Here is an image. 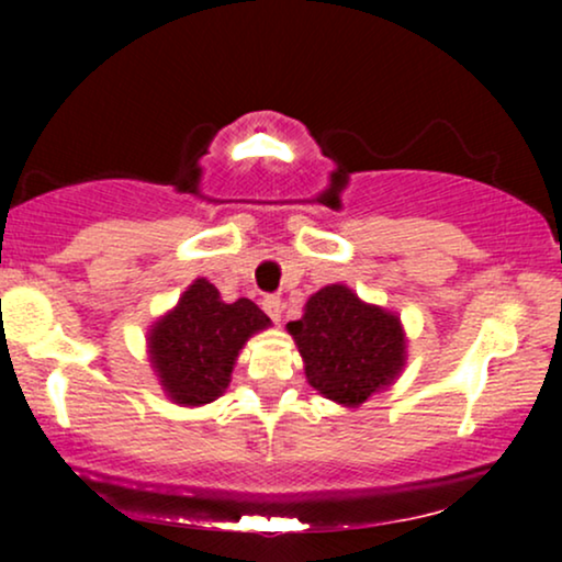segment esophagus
I'll list each match as a JSON object with an SVG mask.
<instances>
[{"label": "esophagus", "mask_w": 562, "mask_h": 562, "mask_svg": "<svg viewBox=\"0 0 562 562\" xmlns=\"http://www.w3.org/2000/svg\"><path fill=\"white\" fill-rule=\"evenodd\" d=\"M281 310H283V306H281V299L279 296H266L263 299V312L273 322H281Z\"/></svg>", "instance_id": "1"}]
</instances>
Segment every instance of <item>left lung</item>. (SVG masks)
I'll use <instances>...</instances> for the list:
<instances>
[{
  "label": "left lung",
  "mask_w": 562,
  "mask_h": 562,
  "mask_svg": "<svg viewBox=\"0 0 562 562\" xmlns=\"http://www.w3.org/2000/svg\"><path fill=\"white\" fill-rule=\"evenodd\" d=\"M306 381L329 402L358 409L386 391L406 366V333L396 312L368 304L345 283L312 294L286 325Z\"/></svg>",
  "instance_id": "1"
}]
</instances>
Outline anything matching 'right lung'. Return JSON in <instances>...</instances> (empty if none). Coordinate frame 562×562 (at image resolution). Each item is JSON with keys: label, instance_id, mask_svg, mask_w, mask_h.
I'll list each match as a JSON object with an SVG mask.
<instances>
[{"label": "right lung", "instance_id": "add662e5", "mask_svg": "<svg viewBox=\"0 0 562 562\" xmlns=\"http://www.w3.org/2000/svg\"><path fill=\"white\" fill-rule=\"evenodd\" d=\"M271 327L250 299L222 302L217 286L196 279L179 304L148 329V358L164 394L179 406L220 398L233 379L245 342Z\"/></svg>", "mask_w": 562, "mask_h": 562}]
</instances>
